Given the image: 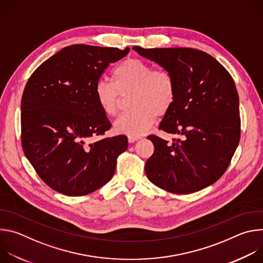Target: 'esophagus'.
I'll list each match as a JSON object with an SVG mask.
<instances>
[{"instance_id": "esophagus-1", "label": "esophagus", "mask_w": 263, "mask_h": 263, "mask_svg": "<svg viewBox=\"0 0 263 263\" xmlns=\"http://www.w3.org/2000/svg\"><path fill=\"white\" fill-rule=\"evenodd\" d=\"M141 137L140 136H137V135H128V141H129V143H132V142H134V141H136V140H138V139H140Z\"/></svg>"}]
</instances>
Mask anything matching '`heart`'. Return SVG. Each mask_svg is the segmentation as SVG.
<instances>
[{
    "instance_id": "obj_1",
    "label": "heart",
    "mask_w": 263,
    "mask_h": 263,
    "mask_svg": "<svg viewBox=\"0 0 263 263\" xmlns=\"http://www.w3.org/2000/svg\"><path fill=\"white\" fill-rule=\"evenodd\" d=\"M112 83L100 80L95 86V97L103 114L116 117L123 98L129 96L131 107L116 121L114 130L119 134L141 135L156 119L167 114L176 100V83L173 74L163 68H152L148 63L127 58L111 72Z\"/></svg>"
}]
</instances>
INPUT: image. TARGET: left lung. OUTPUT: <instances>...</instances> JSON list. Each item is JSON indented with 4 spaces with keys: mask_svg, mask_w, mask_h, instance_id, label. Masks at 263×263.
Instances as JSON below:
<instances>
[{
    "mask_svg": "<svg viewBox=\"0 0 263 263\" xmlns=\"http://www.w3.org/2000/svg\"><path fill=\"white\" fill-rule=\"evenodd\" d=\"M133 50L168 70L177 90L159 129L180 138L170 143L156 135L147 136L155 148L146 160L145 174L153 184L173 194L201 191L226 172L239 142V99L231 74L200 50Z\"/></svg>",
    "mask_w": 263,
    "mask_h": 263,
    "instance_id": "obj_1",
    "label": "left lung"
}]
</instances>
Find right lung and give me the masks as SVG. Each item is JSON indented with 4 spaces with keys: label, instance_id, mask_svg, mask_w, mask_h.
I'll list each match as a JSON object with an SVG mask.
<instances>
[{
    "label": "right lung",
    "instance_id": "1",
    "mask_svg": "<svg viewBox=\"0 0 263 263\" xmlns=\"http://www.w3.org/2000/svg\"><path fill=\"white\" fill-rule=\"evenodd\" d=\"M130 49L65 47L37 67L22 97L24 153L41 179L70 197L93 193L114 176L125 135H104L111 124L99 107L95 86L110 63Z\"/></svg>",
    "mask_w": 263,
    "mask_h": 263
}]
</instances>
